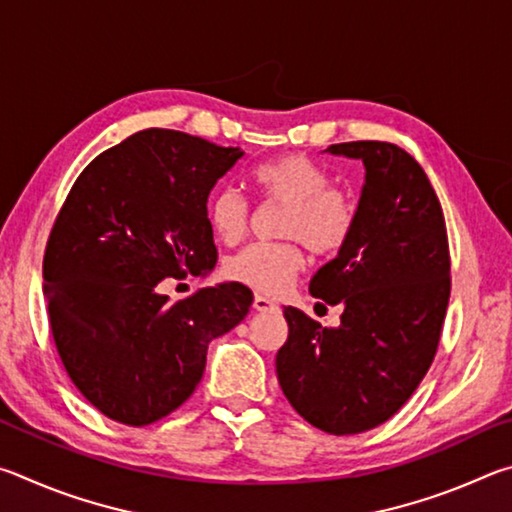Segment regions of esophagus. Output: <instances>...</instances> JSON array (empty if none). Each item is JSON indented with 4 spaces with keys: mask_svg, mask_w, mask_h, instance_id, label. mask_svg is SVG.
Instances as JSON below:
<instances>
[{
    "mask_svg": "<svg viewBox=\"0 0 512 512\" xmlns=\"http://www.w3.org/2000/svg\"><path fill=\"white\" fill-rule=\"evenodd\" d=\"M253 307H255V311H262V314H266V311H277L275 302L268 300L266 296H255Z\"/></svg>",
    "mask_w": 512,
    "mask_h": 512,
    "instance_id": "34e87169",
    "label": "esophagus"
}]
</instances>
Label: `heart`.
Segmentation results:
<instances>
[{
	"mask_svg": "<svg viewBox=\"0 0 512 512\" xmlns=\"http://www.w3.org/2000/svg\"><path fill=\"white\" fill-rule=\"evenodd\" d=\"M332 176L323 164L302 153H287L257 164L250 183L264 203L284 205L280 214L282 241H259L230 259L228 275L259 293H282L293 282L305 253L334 257L350 244L359 223V201L352 189L329 183ZM214 235L223 244L244 239L250 223V205L235 187L216 189L207 205Z\"/></svg>",
	"mask_w": 512,
	"mask_h": 512,
	"instance_id": "heart-1",
	"label": "heart"
}]
</instances>
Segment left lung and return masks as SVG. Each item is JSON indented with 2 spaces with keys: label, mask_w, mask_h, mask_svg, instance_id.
Here are the masks:
<instances>
[{
  "label": "left lung",
  "mask_w": 512,
  "mask_h": 512,
  "mask_svg": "<svg viewBox=\"0 0 512 512\" xmlns=\"http://www.w3.org/2000/svg\"><path fill=\"white\" fill-rule=\"evenodd\" d=\"M327 151L366 167L357 230L309 282L311 296L343 307L341 325L323 327L284 307L289 336L275 370L311 427L352 436L393 418L427 375L447 314L452 259L443 207L409 153L372 140Z\"/></svg>",
  "instance_id": "obj_1"
}]
</instances>
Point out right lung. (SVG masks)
<instances>
[{
  "instance_id": "add662e5",
  "label": "right lung",
  "mask_w": 512,
  "mask_h": 512,
  "mask_svg": "<svg viewBox=\"0 0 512 512\" xmlns=\"http://www.w3.org/2000/svg\"><path fill=\"white\" fill-rule=\"evenodd\" d=\"M241 155L146 128L97 155L69 189L42 259L49 325L69 379L106 418L146 427L183 406L207 345L253 305L239 282L162 296L167 280L216 264L207 196Z\"/></svg>"
}]
</instances>
